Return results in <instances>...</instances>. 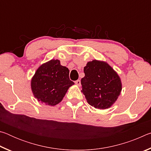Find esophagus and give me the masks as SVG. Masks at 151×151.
Segmentation results:
<instances>
[{
  "mask_svg": "<svg viewBox=\"0 0 151 151\" xmlns=\"http://www.w3.org/2000/svg\"><path fill=\"white\" fill-rule=\"evenodd\" d=\"M75 83L76 84V85H78V86H81V81H80V80H77V81H76L75 82Z\"/></svg>",
  "mask_w": 151,
  "mask_h": 151,
  "instance_id": "34e87169",
  "label": "esophagus"
}]
</instances>
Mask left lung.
<instances>
[{
  "mask_svg": "<svg viewBox=\"0 0 151 151\" xmlns=\"http://www.w3.org/2000/svg\"><path fill=\"white\" fill-rule=\"evenodd\" d=\"M81 92L88 103L96 109H106L114 103L122 90L121 79L109 64L93 60L84 67Z\"/></svg>",
  "mask_w": 151,
  "mask_h": 151,
  "instance_id": "1",
  "label": "left lung"
}]
</instances>
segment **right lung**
Returning a JSON list of instances; mask_svg holds the SVG:
<instances>
[{"label": "right lung", "mask_w": 151, "mask_h": 151, "mask_svg": "<svg viewBox=\"0 0 151 151\" xmlns=\"http://www.w3.org/2000/svg\"><path fill=\"white\" fill-rule=\"evenodd\" d=\"M73 85L68 68L60 65V60L54 59L40 66L31 80L35 98L50 106L59 103Z\"/></svg>", "instance_id": "obj_1"}]
</instances>
